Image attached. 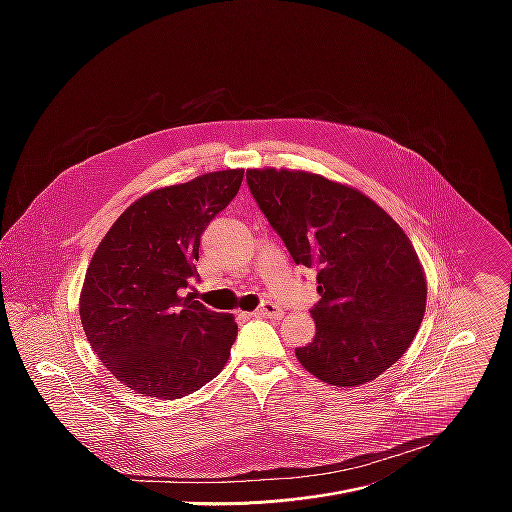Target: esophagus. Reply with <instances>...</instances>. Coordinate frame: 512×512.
Wrapping results in <instances>:
<instances>
[{"label": "esophagus", "instance_id": "esophagus-1", "mask_svg": "<svg viewBox=\"0 0 512 512\" xmlns=\"http://www.w3.org/2000/svg\"><path fill=\"white\" fill-rule=\"evenodd\" d=\"M255 318H281L283 316V310L273 304V302H263L255 312H253Z\"/></svg>", "mask_w": 512, "mask_h": 512}]
</instances>
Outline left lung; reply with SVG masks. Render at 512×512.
<instances>
[{"label": "left lung", "instance_id": "8db88e82", "mask_svg": "<svg viewBox=\"0 0 512 512\" xmlns=\"http://www.w3.org/2000/svg\"><path fill=\"white\" fill-rule=\"evenodd\" d=\"M247 184L291 259L316 271V336L296 348L304 369L336 387L383 375L425 312V277L407 235L371 198L318 174L247 170Z\"/></svg>", "mask_w": 512, "mask_h": 512}]
</instances>
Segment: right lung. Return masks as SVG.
Returning a JSON list of instances; mask_svg holds the SVG:
<instances>
[{
  "mask_svg": "<svg viewBox=\"0 0 512 512\" xmlns=\"http://www.w3.org/2000/svg\"><path fill=\"white\" fill-rule=\"evenodd\" d=\"M241 182L243 170H223L145 194L97 247L81 322L101 362L131 391L180 399L227 364L237 338L233 316L184 296V289L198 281L202 233Z\"/></svg>",
  "mask_w": 512,
  "mask_h": 512,
  "instance_id": "obj_1",
  "label": "right lung"
}]
</instances>
